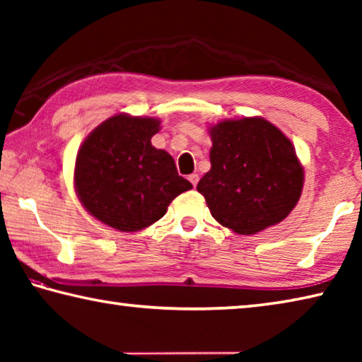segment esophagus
<instances>
[{
  "label": "esophagus",
  "instance_id": "1",
  "mask_svg": "<svg viewBox=\"0 0 362 362\" xmlns=\"http://www.w3.org/2000/svg\"><path fill=\"white\" fill-rule=\"evenodd\" d=\"M188 180L192 182V185H193V187H196V185H198V182H199V175H198V174H192V175H188Z\"/></svg>",
  "mask_w": 362,
  "mask_h": 362
}]
</instances>
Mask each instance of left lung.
Masks as SVG:
<instances>
[{"instance_id": "obj_1", "label": "left lung", "mask_w": 362, "mask_h": 362, "mask_svg": "<svg viewBox=\"0 0 362 362\" xmlns=\"http://www.w3.org/2000/svg\"><path fill=\"white\" fill-rule=\"evenodd\" d=\"M211 139V170L196 188L212 217L238 235L283 222L303 187V168L291 140L263 118L217 122Z\"/></svg>"}]
</instances>
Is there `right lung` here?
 <instances>
[{"mask_svg":"<svg viewBox=\"0 0 362 362\" xmlns=\"http://www.w3.org/2000/svg\"><path fill=\"white\" fill-rule=\"evenodd\" d=\"M159 119L115 115L89 134L78 151L75 187L86 211L119 231L144 230L192 188L173 156L151 145Z\"/></svg>","mask_w":362,"mask_h":362,"instance_id":"right-lung-1","label":"right lung"}]
</instances>
